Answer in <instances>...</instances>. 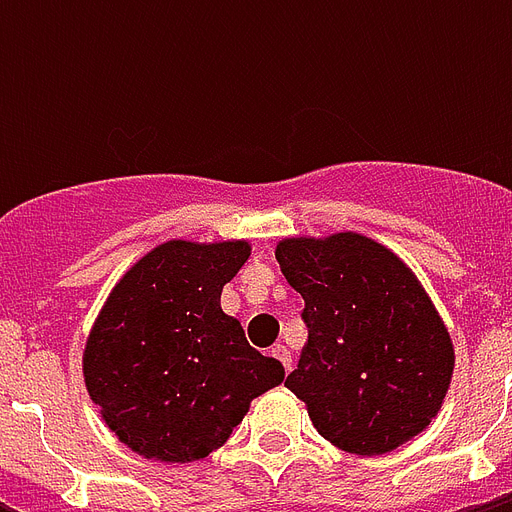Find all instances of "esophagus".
<instances>
[{"label": "esophagus", "mask_w": 512, "mask_h": 512, "mask_svg": "<svg viewBox=\"0 0 512 512\" xmlns=\"http://www.w3.org/2000/svg\"><path fill=\"white\" fill-rule=\"evenodd\" d=\"M273 356L279 358L281 364H284V369H287V372H292V356H289V350H287V345H273V350H271Z\"/></svg>", "instance_id": "1"}]
</instances>
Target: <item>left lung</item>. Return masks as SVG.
I'll return each mask as SVG.
<instances>
[{
    "mask_svg": "<svg viewBox=\"0 0 512 512\" xmlns=\"http://www.w3.org/2000/svg\"><path fill=\"white\" fill-rule=\"evenodd\" d=\"M276 260L305 300L308 345L287 385L321 436L393 452L428 428L454 369L444 321L390 249L361 233L284 239Z\"/></svg>",
    "mask_w": 512,
    "mask_h": 512,
    "instance_id": "obj_1",
    "label": "left lung"
}]
</instances>
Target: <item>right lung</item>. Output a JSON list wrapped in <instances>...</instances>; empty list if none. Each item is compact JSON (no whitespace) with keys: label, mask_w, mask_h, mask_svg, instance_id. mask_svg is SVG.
Returning a JSON list of instances; mask_svg holds the SVG:
<instances>
[{"label":"right lung","mask_w":512,"mask_h":512,"mask_svg":"<svg viewBox=\"0 0 512 512\" xmlns=\"http://www.w3.org/2000/svg\"><path fill=\"white\" fill-rule=\"evenodd\" d=\"M247 241H167L127 271L84 350V382L132 452L193 462L215 452L249 401L284 380L220 308Z\"/></svg>","instance_id":"obj_1"}]
</instances>
